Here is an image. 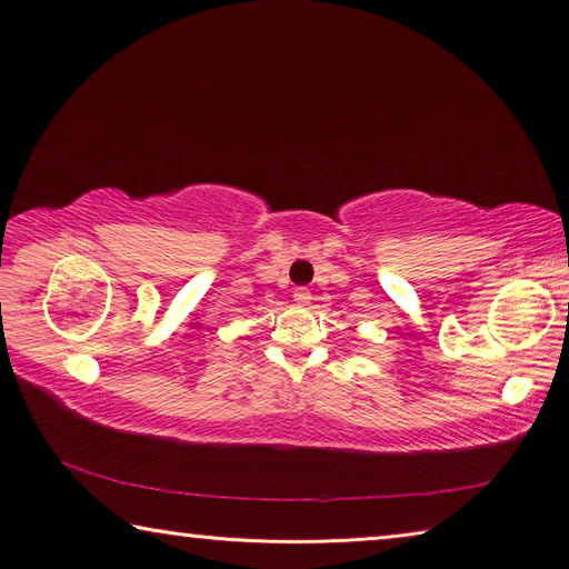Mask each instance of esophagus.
Listing matches in <instances>:
<instances>
[{"label": "esophagus", "mask_w": 569, "mask_h": 569, "mask_svg": "<svg viewBox=\"0 0 569 569\" xmlns=\"http://www.w3.org/2000/svg\"><path fill=\"white\" fill-rule=\"evenodd\" d=\"M311 289H306V287H297L295 289V301H297V306H301V308H306L308 303H311Z\"/></svg>", "instance_id": "obj_1"}]
</instances>
